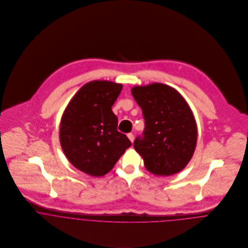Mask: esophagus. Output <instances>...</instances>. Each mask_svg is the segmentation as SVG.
Returning a JSON list of instances; mask_svg holds the SVG:
<instances>
[{
  "label": "esophagus",
  "instance_id": "esophagus-1",
  "mask_svg": "<svg viewBox=\"0 0 248 248\" xmlns=\"http://www.w3.org/2000/svg\"><path fill=\"white\" fill-rule=\"evenodd\" d=\"M127 137H128V139L130 140V141H134V139H135V138H134V135H133V134H128Z\"/></svg>",
  "mask_w": 248,
  "mask_h": 248
}]
</instances>
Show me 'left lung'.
I'll list each match as a JSON object with an SVG mask.
<instances>
[{
  "mask_svg": "<svg viewBox=\"0 0 248 248\" xmlns=\"http://www.w3.org/2000/svg\"><path fill=\"white\" fill-rule=\"evenodd\" d=\"M132 94L145 119L143 137L134 142L145 168L155 176L180 172L197 146L198 128L191 108L176 89L161 83L136 86Z\"/></svg>",
  "mask_w": 248,
  "mask_h": 248,
  "instance_id": "8db88e82",
  "label": "left lung"
}]
</instances>
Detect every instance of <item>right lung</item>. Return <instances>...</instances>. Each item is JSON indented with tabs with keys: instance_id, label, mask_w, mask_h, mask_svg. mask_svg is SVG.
<instances>
[{
	"instance_id": "obj_1",
	"label": "right lung",
	"mask_w": 248,
	"mask_h": 248,
	"mask_svg": "<svg viewBox=\"0 0 248 248\" xmlns=\"http://www.w3.org/2000/svg\"><path fill=\"white\" fill-rule=\"evenodd\" d=\"M122 84L94 80L85 84L66 107L59 140L71 164L92 177H102L115 165L132 143L117 131L111 107Z\"/></svg>"
}]
</instances>
